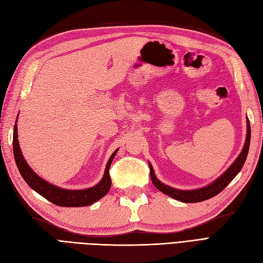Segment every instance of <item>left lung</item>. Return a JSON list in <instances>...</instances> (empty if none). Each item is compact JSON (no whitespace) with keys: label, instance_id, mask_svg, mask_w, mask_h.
I'll list each match as a JSON object with an SVG mask.
<instances>
[{"label":"left lung","instance_id":"left-lung-1","mask_svg":"<svg viewBox=\"0 0 263 263\" xmlns=\"http://www.w3.org/2000/svg\"><path fill=\"white\" fill-rule=\"evenodd\" d=\"M250 136H251L250 124H249L248 118H247V135H246V141H245V145H243L241 153L236 158V160L232 164H230L229 168L224 173H222L221 176H219L216 180L210 183L209 185L200 187V189H194V190H179L176 187L169 186V185L164 184V183H162L160 180H158V178L155 174L153 165H151V163L149 162L151 181H153L154 185L159 191H161L162 193L174 198V200H178L183 203H197V202L209 200V198L214 197L215 195L220 193L221 191L224 190L229 184V183L234 180V178L237 176V174L240 172L242 165L247 159V155H248V151H249Z\"/></svg>","mask_w":263,"mask_h":263}]
</instances>
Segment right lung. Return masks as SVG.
<instances>
[{
	"instance_id": "obj_1",
	"label": "right lung",
	"mask_w": 263,
	"mask_h": 263,
	"mask_svg": "<svg viewBox=\"0 0 263 263\" xmlns=\"http://www.w3.org/2000/svg\"><path fill=\"white\" fill-rule=\"evenodd\" d=\"M17 137V125L15 124L13 133V151L17 169L27 184L34 191H36L38 194L44 196L46 200H48L54 205L63 206V208H82V206L92 205L93 203L101 200L103 196L107 194L110 189V184H112L108 172L109 166L112 164V161L115 155L117 154L118 149L115 150L112 156L109 157L107 164L105 166L104 176H103L102 180L98 184L83 190H68L51 184L50 182L39 177L38 174L30 168L22 154Z\"/></svg>"
}]
</instances>
